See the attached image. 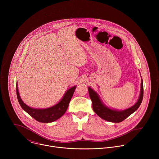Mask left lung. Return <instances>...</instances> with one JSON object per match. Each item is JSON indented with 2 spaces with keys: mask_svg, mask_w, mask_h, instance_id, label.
<instances>
[{
  "mask_svg": "<svg viewBox=\"0 0 159 159\" xmlns=\"http://www.w3.org/2000/svg\"><path fill=\"white\" fill-rule=\"evenodd\" d=\"M141 89L138 101L131 107L125 110L111 109L104 104L96 91L91 87H88L89 94L93 103L94 111L102 119L112 123H120L137 111L140 107L143 97V84L141 79Z\"/></svg>",
  "mask_w": 159,
  "mask_h": 159,
  "instance_id": "left-lung-1",
  "label": "left lung"
}]
</instances>
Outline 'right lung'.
<instances>
[{
	"mask_svg": "<svg viewBox=\"0 0 159 159\" xmlns=\"http://www.w3.org/2000/svg\"><path fill=\"white\" fill-rule=\"evenodd\" d=\"M76 87L75 85L68 89L57 104L47 108H33L26 104L20 97L17 83H16V94L20 106L31 117L41 123H52L57 120L65 114Z\"/></svg>",
	"mask_w": 159,
	"mask_h": 159,
	"instance_id": "obj_1",
	"label": "right lung"
}]
</instances>
